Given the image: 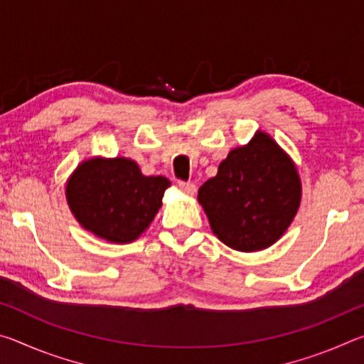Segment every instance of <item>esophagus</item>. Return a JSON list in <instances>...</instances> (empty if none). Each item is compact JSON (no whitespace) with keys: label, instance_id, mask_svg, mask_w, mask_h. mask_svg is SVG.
<instances>
[{"label":"esophagus","instance_id":"obj_1","mask_svg":"<svg viewBox=\"0 0 364 364\" xmlns=\"http://www.w3.org/2000/svg\"><path fill=\"white\" fill-rule=\"evenodd\" d=\"M178 188H180L181 193L186 194V196H194L196 194V184L194 183L178 181Z\"/></svg>","mask_w":364,"mask_h":364}]
</instances>
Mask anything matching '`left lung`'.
Wrapping results in <instances>:
<instances>
[{"mask_svg": "<svg viewBox=\"0 0 364 364\" xmlns=\"http://www.w3.org/2000/svg\"><path fill=\"white\" fill-rule=\"evenodd\" d=\"M215 236L239 252L268 249L291 226L301 200V181L291 156L258 130L232 149L217 176L199 188Z\"/></svg>", "mask_w": 364, "mask_h": 364, "instance_id": "1", "label": "left lung"}]
</instances>
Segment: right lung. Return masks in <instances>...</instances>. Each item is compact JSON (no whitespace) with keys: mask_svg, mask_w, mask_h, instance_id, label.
Listing matches in <instances>:
<instances>
[{"mask_svg":"<svg viewBox=\"0 0 364 364\" xmlns=\"http://www.w3.org/2000/svg\"><path fill=\"white\" fill-rule=\"evenodd\" d=\"M165 176H146L127 157H90L65 183V199L86 231L114 244L136 241L162 207Z\"/></svg>","mask_w":364,"mask_h":364,"instance_id":"1","label":"right lung"}]
</instances>
